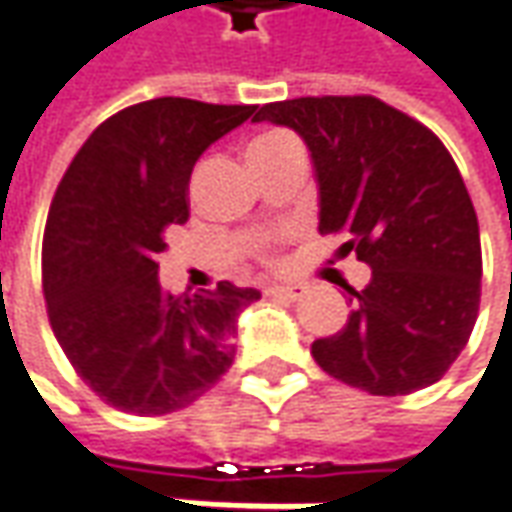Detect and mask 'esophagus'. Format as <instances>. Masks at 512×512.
Wrapping results in <instances>:
<instances>
[{"instance_id":"34e87169","label":"esophagus","mask_w":512,"mask_h":512,"mask_svg":"<svg viewBox=\"0 0 512 512\" xmlns=\"http://www.w3.org/2000/svg\"><path fill=\"white\" fill-rule=\"evenodd\" d=\"M306 289H309V286H303V283H283V286H272L266 294H269V297H280V300H289V303H294V300H300V297L306 294Z\"/></svg>"}]
</instances>
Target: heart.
Returning a JSON list of instances; mask_svg holds the SVG:
<instances>
[{
	"instance_id": "b5f03b06",
	"label": "heart",
	"mask_w": 512,
	"mask_h": 512,
	"mask_svg": "<svg viewBox=\"0 0 512 512\" xmlns=\"http://www.w3.org/2000/svg\"><path fill=\"white\" fill-rule=\"evenodd\" d=\"M289 133H280V130H272V133H263L255 135L252 141H249V147H246V155H252V152H263V150H272L277 144H283V141H289Z\"/></svg>"
}]
</instances>
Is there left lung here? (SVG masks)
<instances>
[{"label":"left lung","mask_w":512,"mask_h":512,"mask_svg":"<svg viewBox=\"0 0 512 512\" xmlns=\"http://www.w3.org/2000/svg\"><path fill=\"white\" fill-rule=\"evenodd\" d=\"M255 121L306 141L320 189V235L371 266L334 337L311 343L317 365L374 397L428 388L476 326L482 297L479 221L459 167L436 135L374 96L274 101Z\"/></svg>","instance_id":"obj_1"}]
</instances>
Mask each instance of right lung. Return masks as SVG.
I'll use <instances>...</instances> for the list:
<instances>
[{"mask_svg":"<svg viewBox=\"0 0 512 512\" xmlns=\"http://www.w3.org/2000/svg\"><path fill=\"white\" fill-rule=\"evenodd\" d=\"M257 107L152 98L110 115L64 172L42 243L47 317L70 365L118 411L186 408L229 371L238 314L260 300L229 280L169 294L155 257L189 218V175Z\"/></svg>","mask_w":512,"mask_h":512,"instance_id":"1","label":"right lung"}]
</instances>
